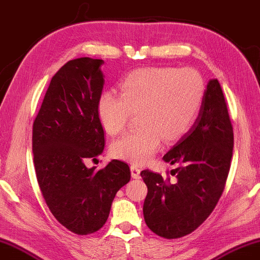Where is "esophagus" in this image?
I'll return each instance as SVG.
<instances>
[{"label":"esophagus","instance_id":"esophagus-1","mask_svg":"<svg viewBox=\"0 0 260 260\" xmlns=\"http://www.w3.org/2000/svg\"><path fill=\"white\" fill-rule=\"evenodd\" d=\"M140 172H141V170H140V168L138 166H131V174H132V178L134 179H140Z\"/></svg>","mask_w":260,"mask_h":260}]
</instances>
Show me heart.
Segmentation results:
<instances>
[{
  "label": "heart",
  "instance_id": "obj_1",
  "mask_svg": "<svg viewBox=\"0 0 260 260\" xmlns=\"http://www.w3.org/2000/svg\"><path fill=\"white\" fill-rule=\"evenodd\" d=\"M206 86L193 68L146 67L128 74L120 84V96L102 94L97 114L103 128L117 135L132 114L138 113V129L115 140L111 151L135 164L150 160L164 143H174L193 126L203 105Z\"/></svg>",
  "mask_w": 260,
  "mask_h": 260
}]
</instances>
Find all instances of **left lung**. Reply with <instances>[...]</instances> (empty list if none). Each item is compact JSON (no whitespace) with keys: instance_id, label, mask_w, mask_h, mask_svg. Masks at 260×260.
Masks as SVG:
<instances>
[{"instance_id":"left-lung-1","label":"left lung","mask_w":260,"mask_h":260,"mask_svg":"<svg viewBox=\"0 0 260 260\" xmlns=\"http://www.w3.org/2000/svg\"><path fill=\"white\" fill-rule=\"evenodd\" d=\"M234 132L219 81L211 80L193 126L163 156L171 166L170 183L143 170L148 187L143 216L152 233L172 240L199 226L211 215L223 192L233 156Z\"/></svg>"}]
</instances>
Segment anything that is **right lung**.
<instances>
[{
    "instance_id": "1",
    "label": "right lung",
    "mask_w": 260,
    "mask_h": 260,
    "mask_svg": "<svg viewBox=\"0 0 260 260\" xmlns=\"http://www.w3.org/2000/svg\"><path fill=\"white\" fill-rule=\"evenodd\" d=\"M104 61L71 60L52 77L34 122L32 150L43 197L55 219L72 233L89 235L105 224L117 192L131 179L128 164L112 159L86 168L104 150L97 103Z\"/></svg>"
}]
</instances>
